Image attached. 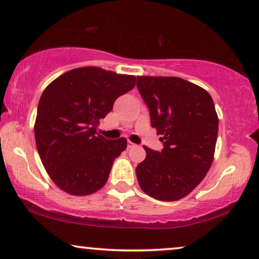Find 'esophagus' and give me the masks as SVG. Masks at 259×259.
I'll return each instance as SVG.
<instances>
[{"label":"esophagus","instance_id":"1","mask_svg":"<svg viewBox=\"0 0 259 259\" xmlns=\"http://www.w3.org/2000/svg\"><path fill=\"white\" fill-rule=\"evenodd\" d=\"M134 147H135V144L131 143V142H129V143H128V148L130 149V148H134Z\"/></svg>","mask_w":259,"mask_h":259}]
</instances>
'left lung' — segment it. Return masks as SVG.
<instances>
[{"mask_svg":"<svg viewBox=\"0 0 259 259\" xmlns=\"http://www.w3.org/2000/svg\"><path fill=\"white\" fill-rule=\"evenodd\" d=\"M137 88L161 135L162 151L143 147L138 184L158 201L185 197L203 181L213 161L218 116L210 94L180 77L137 76Z\"/></svg>","mask_w":259,"mask_h":259,"instance_id":"8db88e82","label":"left lung"}]
</instances>
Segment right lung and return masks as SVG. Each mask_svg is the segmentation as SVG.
Segmentation results:
<instances>
[{
    "label": "right lung",
    "instance_id": "add662e5",
    "mask_svg": "<svg viewBox=\"0 0 259 259\" xmlns=\"http://www.w3.org/2000/svg\"><path fill=\"white\" fill-rule=\"evenodd\" d=\"M135 84L133 75L83 67L64 72L45 89L34 126L36 147L61 190L85 196L107 183L126 140H107L96 134V126L111 111L116 98Z\"/></svg>",
    "mask_w": 259,
    "mask_h": 259
}]
</instances>
